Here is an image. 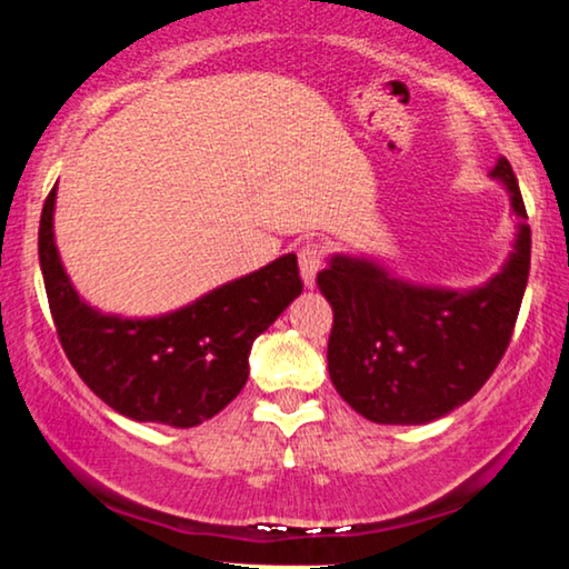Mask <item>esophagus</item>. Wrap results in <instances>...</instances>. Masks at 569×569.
<instances>
[{
  "instance_id": "1",
  "label": "esophagus",
  "mask_w": 569,
  "mask_h": 569,
  "mask_svg": "<svg viewBox=\"0 0 569 569\" xmlns=\"http://www.w3.org/2000/svg\"><path fill=\"white\" fill-rule=\"evenodd\" d=\"M322 268V249L317 244H301L299 247V272L305 280L307 289H312L317 272Z\"/></svg>"
}]
</instances>
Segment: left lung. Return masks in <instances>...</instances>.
<instances>
[{
    "label": "left lung",
    "mask_w": 569,
    "mask_h": 569,
    "mask_svg": "<svg viewBox=\"0 0 569 569\" xmlns=\"http://www.w3.org/2000/svg\"><path fill=\"white\" fill-rule=\"evenodd\" d=\"M518 218L502 270L476 289H442L396 278L367 257L332 254L317 286L332 307L330 380L340 398L375 423H429L483 388L510 346L528 270L531 226L518 179L499 158Z\"/></svg>",
    "instance_id": "obj_1"
}]
</instances>
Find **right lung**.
<instances>
[{
	"instance_id": "1",
	"label": "right lung",
	"mask_w": 569,
	"mask_h": 569,
	"mask_svg": "<svg viewBox=\"0 0 569 569\" xmlns=\"http://www.w3.org/2000/svg\"><path fill=\"white\" fill-rule=\"evenodd\" d=\"M57 187L43 202L38 260L57 336L80 380L134 421L189 429L213 419L249 377L254 338L301 293L297 254L229 280L161 317L103 315L74 291L54 241Z\"/></svg>"
}]
</instances>
